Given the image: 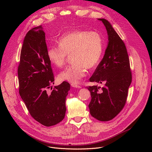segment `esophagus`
<instances>
[{
  "label": "esophagus",
  "instance_id": "1",
  "mask_svg": "<svg viewBox=\"0 0 152 152\" xmlns=\"http://www.w3.org/2000/svg\"><path fill=\"white\" fill-rule=\"evenodd\" d=\"M71 86H73V87L74 88H81V86L77 84H76V83H72L71 84Z\"/></svg>",
  "mask_w": 152,
  "mask_h": 152
}]
</instances>
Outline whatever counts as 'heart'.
Segmentation results:
<instances>
[{"instance_id": "b5f03b06", "label": "heart", "mask_w": 152, "mask_h": 152, "mask_svg": "<svg viewBox=\"0 0 152 152\" xmlns=\"http://www.w3.org/2000/svg\"><path fill=\"white\" fill-rule=\"evenodd\" d=\"M58 42L59 46L48 49V58L55 66L62 67L71 55L73 62L59 73V78L72 83L80 82L86 68L92 69L97 66L103 50V37L94 31L75 30L60 37Z\"/></svg>"}]
</instances>
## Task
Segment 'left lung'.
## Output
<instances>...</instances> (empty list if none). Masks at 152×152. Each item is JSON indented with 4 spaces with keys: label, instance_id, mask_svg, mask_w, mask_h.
Instances as JSON below:
<instances>
[{
    "label": "left lung",
    "instance_id": "obj_1",
    "mask_svg": "<svg viewBox=\"0 0 152 152\" xmlns=\"http://www.w3.org/2000/svg\"><path fill=\"white\" fill-rule=\"evenodd\" d=\"M99 20L106 27L109 42L90 81L103 83L104 86L102 88L97 85L87 86L91 96L88 106L91 116L107 121L115 117L124 107L132 82V72L123 41L109 21L104 18Z\"/></svg>",
    "mask_w": 152,
    "mask_h": 152
}]
</instances>
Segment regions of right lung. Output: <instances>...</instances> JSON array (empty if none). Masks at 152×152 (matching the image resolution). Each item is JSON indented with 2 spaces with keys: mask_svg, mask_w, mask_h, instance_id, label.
I'll list each match as a JSON object with an SVG mask.
<instances>
[{
  "mask_svg": "<svg viewBox=\"0 0 152 152\" xmlns=\"http://www.w3.org/2000/svg\"><path fill=\"white\" fill-rule=\"evenodd\" d=\"M47 52L45 33L41 25L28 31L21 50L18 77L19 94L31 115L49 127L64 118L70 85L64 81L51 92L48 91L55 79Z\"/></svg>",
  "mask_w": 152,
  "mask_h": 152,
  "instance_id": "1",
  "label": "right lung"
}]
</instances>
